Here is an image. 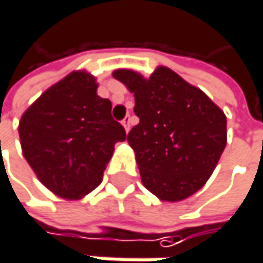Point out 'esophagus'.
Returning a JSON list of instances; mask_svg holds the SVG:
<instances>
[{"instance_id": "obj_1", "label": "esophagus", "mask_w": 263, "mask_h": 263, "mask_svg": "<svg viewBox=\"0 0 263 263\" xmlns=\"http://www.w3.org/2000/svg\"><path fill=\"white\" fill-rule=\"evenodd\" d=\"M122 125H123L125 131L129 132V129H131V117H129V116H126V117L122 120Z\"/></svg>"}]
</instances>
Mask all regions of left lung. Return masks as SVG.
<instances>
[{
  "label": "left lung",
  "instance_id": "1",
  "mask_svg": "<svg viewBox=\"0 0 263 263\" xmlns=\"http://www.w3.org/2000/svg\"><path fill=\"white\" fill-rule=\"evenodd\" d=\"M135 97L140 123L128 134L143 185L158 199L178 202L196 193L227 144V117L199 88L167 67L144 78L112 73Z\"/></svg>",
  "mask_w": 263,
  "mask_h": 263
}]
</instances>
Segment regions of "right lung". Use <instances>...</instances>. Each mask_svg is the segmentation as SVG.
Instances as JSON below:
<instances>
[{
    "instance_id": "obj_1",
    "label": "right lung",
    "mask_w": 263,
    "mask_h": 263,
    "mask_svg": "<svg viewBox=\"0 0 263 263\" xmlns=\"http://www.w3.org/2000/svg\"><path fill=\"white\" fill-rule=\"evenodd\" d=\"M97 86L91 73L73 71L44 91L20 120L24 158L59 198L80 199L92 192L102 183L116 143L126 138Z\"/></svg>"
}]
</instances>
